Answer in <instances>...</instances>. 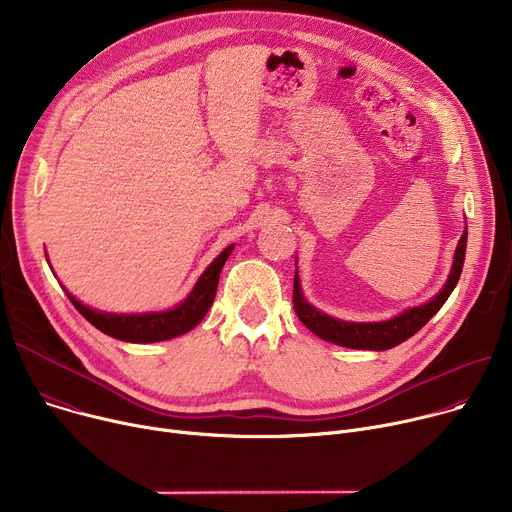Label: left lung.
I'll return each instance as SVG.
<instances>
[{"label": "left lung", "instance_id": "1", "mask_svg": "<svg viewBox=\"0 0 512 512\" xmlns=\"http://www.w3.org/2000/svg\"><path fill=\"white\" fill-rule=\"evenodd\" d=\"M466 245H468V228L463 230L459 245L455 249L453 267H451L445 288L431 302H427L423 306H414L390 320L345 322V320H337L333 316L318 312L302 296L298 271L294 275V294H292L294 310H296L298 318L302 320V324H306V329H310L314 335H318L324 341H331L335 345L349 347V349H369V351L392 349V347L404 343L406 339H410L414 333L421 331L425 324L439 312V308L445 304V300L453 292L455 284L459 282L463 259H466Z\"/></svg>", "mask_w": 512, "mask_h": 512}]
</instances>
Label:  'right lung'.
I'll return each instance as SVG.
<instances>
[{
  "mask_svg": "<svg viewBox=\"0 0 512 512\" xmlns=\"http://www.w3.org/2000/svg\"><path fill=\"white\" fill-rule=\"evenodd\" d=\"M232 251V245L226 247L202 273L196 288L192 294L185 298L177 308L167 312H153V314H104L98 310H91L83 306L79 300H75L71 294L69 300L73 306L102 333L128 341V343H155V341H167L173 337H179L183 333L192 331L196 324L206 316L208 308L214 302L216 290H218V277L222 271V265L226 263L228 255Z\"/></svg>",
  "mask_w": 512,
  "mask_h": 512,
  "instance_id": "right-lung-1",
  "label": "right lung"
}]
</instances>
